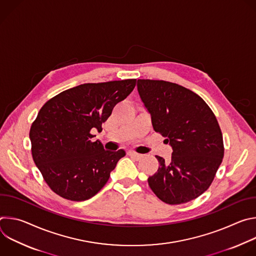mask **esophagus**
<instances>
[{
	"instance_id": "1",
	"label": "esophagus",
	"mask_w": 256,
	"mask_h": 256,
	"mask_svg": "<svg viewBox=\"0 0 256 256\" xmlns=\"http://www.w3.org/2000/svg\"><path fill=\"white\" fill-rule=\"evenodd\" d=\"M128 155L130 156L132 158L136 159V160H140V159L142 157V155H140V154H138V153H136V152H132V151H130V152L128 153Z\"/></svg>"
}]
</instances>
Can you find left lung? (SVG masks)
<instances>
[{"instance_id":"left-lung-1","label":"left lung","mask_w":256,"mask_h":256,"mask_svg":"<svg viewBox=\"0 0 256 256\" xmlns=\"http://www.w3.org/2000/svg\"><path fill=\"white\" fill-rule=\"evenodd\" d=\"M138 92L154 130L172 147L170 163L156 156L157 172L148 178L164 202L180 204L204 194L224 157L223 136L208 105L194 92L162 80H138Z\"/></svg>"}]
</instances>
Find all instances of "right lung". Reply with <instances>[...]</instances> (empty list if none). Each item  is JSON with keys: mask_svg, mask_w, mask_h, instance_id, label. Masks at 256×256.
Masks as SVG:
<instances>
[{"mask_svg": "<svg viewBox=\"0 0 256 256\" xmlns=\"http://www.w3.org/2000/svg\"><path fill=\"white\" fill-rule=\"evenodd\" d=\"M136 79L87 83L50 99L33 122L32 158L48 186L60 196L83 202L105 184L124 150L106 151L92 130H102L114 107L136 86Z\"/></svg>", "mask_w": 256, "mask_h": 256, "instance_id": "obj_1", "label": "right lung"}]
</instances>
